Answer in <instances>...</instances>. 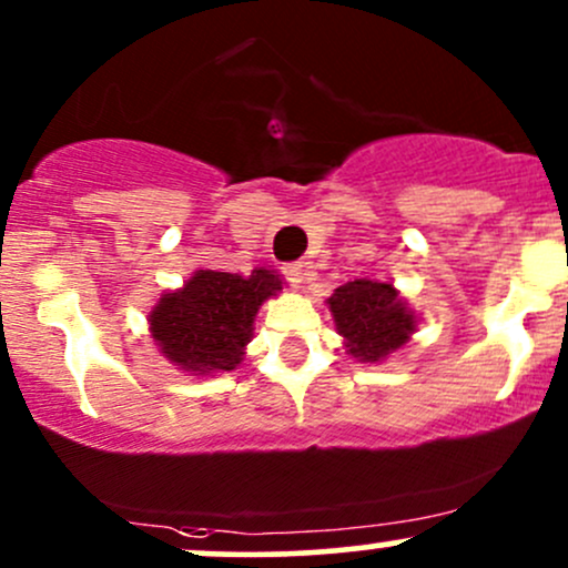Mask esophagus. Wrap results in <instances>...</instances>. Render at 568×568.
Instances as JSON below:
<instances>
[{"label": "esophagus", "instance_id": "esophagus-1", "mask_svg": "<svg viewBox=\"0 0 568 568\" xmlns=\"http://www.w3.org/2000/svg\"><path fill=\"white\" fill-rule=\"evenodd\" d=\"M307 266L304 264H288L285 266V277H288V283L294 285V288H302V283L307 280Z\"/></svg>", "mask_w": 568, "mask_h": 568}]
</instances>
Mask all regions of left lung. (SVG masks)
<instances>
[{
	"label": "left lung",
	"mask_w": 568,
	"mask_h": 568,
	"mask_svg": "<svg viewBox=\"0 0 568 568\" xmlns=\"http://www.w3.org/2000/svg\"><path fill=\"white\" fill-rule=\"evenodd\" d=\"M336 334L345 339V351L361 364H383L413 339L417 313L398 296L394 283L353 280L339 285L326 298Z\"/></svg>",
	"instance_id": "1"
}]
</instances>
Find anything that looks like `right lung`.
I'll list each match as a JSON object with an SVG mask.
<instances>
[{
  "instance_id": "obj_1",
  "label": "right lung",
  "mask_w": 568,
  "mask_h": 568,
  "mask_svg": "<svg viewBox=\"0 0 568 568\" xmlns=\"http://www.w3.org/2000/svg\"><path fill=\"white\" fill-rule=\"evenodd\" d=\"M283 285L266 266L251 274L196 270L183 288L161 294L148 313V332L159 353L191 377L232 372L245 358L261 304Z\"/></svg>"
}]
</instances>
